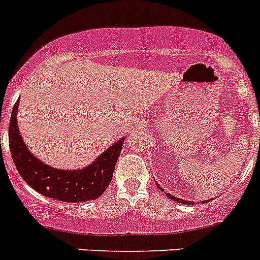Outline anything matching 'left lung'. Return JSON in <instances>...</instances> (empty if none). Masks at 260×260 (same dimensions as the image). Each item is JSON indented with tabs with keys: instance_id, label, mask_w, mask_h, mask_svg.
<instances>
[{
	"instance_id": "8db88e82",
	"label": "left lung",
	"mask_w": 260,
	"mask_h": 260,
	"mask_svg": "<svg viewBox=\"0 0 260 260\" xmlns=\"http://www.w3.org/2000/svg\"><path fill=\"white\" fill-rule=\"evenodd\" d=\"M166 196H168L169 199H170V200H174V201H178V202H182V204H185V205L194 204V202H192V201H185V200H180V199H177V197L171 196V194H169V193H166ZM205 202H206V201H205ZM202 204H204V201H202Z\"/></svg>"
}]
</instances>
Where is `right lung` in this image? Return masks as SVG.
Segmentation results:
<instances>
[{"label": "right lung", "instance_id": "obj_1", "mask_svg": "<svg viewBox=\"0 0 260 260\" xmlns=\"http://www.w3.org/2000/svg\"><path fill=\"white\" fill-rule=\"evenodd\" d=\"M18 106L19 101L11 113L9 143L14 164L27 184L42 196L63 202H86L101 197L111 183L125 139L121 138L112 144L86 168L80 170L54 169L30 153L23 142L18 128Z\"/></svg>", "mask_w": 260, "mask_h": 260}]
</instances>
